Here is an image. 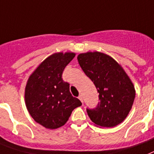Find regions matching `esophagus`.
Wrapping results in <instances>:
<instances>
[{"mask_svg": "<svg viewBox=\"0 0 154 154\" xmlns=\"http://www.w3.org/2000/svg\"><path fill=\"white\" fill-rule=\"evenodd\" d=\"M78 99L81 101V103H83V97H82V95H80L79 97H78Z\"/></svg>", "mask_w": 154, "mask_h": 154, "instance_id": "1", "label": "esophagus"}]
</instances>
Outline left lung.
Returning a JSON list of instances; mask_svg holds the SVG:
<instances>
[{"instance_id":"1","label":"left lung","mask_w":154,"mask_h":154,"mask_svg":"<svg viewBox=\"0 0 154 154\" xmlns=\"http://www.w3.org/2000/svg\"><path fill=\"white\" fill-rule=\"evenodd\" d=\"M77 60L99 92L97 107L87 108L90 119L101 127H113L121 123L135 98L134 86L128 75L116 60L98 51L80 54Z\"/></svg>"}]
</instances>
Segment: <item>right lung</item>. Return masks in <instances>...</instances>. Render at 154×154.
<instances>
[{
	"mask_svg": "<svg viewBox=\"0 0 154 154\" xmlns=\"http://www.w3.org/2000/svg\"><path fill=\"white\" fill-rule=\"evenodd\" d=\"M74 53L53 54L36 68L27 80L25 103L34 120L47 129H57L68 121L81 102L69 92V84L62 78Z\"/></svg>",
	"mask_w": 154,
	"mask_h": 154,
	"instance_id": "obj_1",
	"label": "right lung"
}]
</instances>
